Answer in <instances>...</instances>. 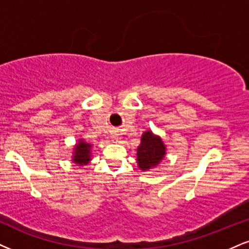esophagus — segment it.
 I'll return each mask as SVG.
<instances>
[{
    "instance_id": "obj_1",
    "label": "esophagus",
    "mask_w": 249,
    "mask_h": 249,
    "mask_svg": "<svg viewBox=\"0 0 249 249\" xmlns=\"http://www.w3.org/2000/svg\"><path fill=\"white\" fill-rule=\"evenodd\" d=\"M119 139L118 136H112V142H117Z\"/></svg>"
}]
</instances>
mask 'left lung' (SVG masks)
<instances>
[{
	"label": "left lung",
	"instance_id": "1",
	"mask_svg": "<svg viewBox=\"0 0 249 249\" xmlns=\"http://www.w3.org/2000/svg\"><path fill=\"white\" fill-rule=\"evenodd\" d=\"M166 155V145L162 139L152 132L146 131L142 136V142L137 149V163L142 172L153 169L163 160Z\"/></svg>",
	"mask_w": 249,
	"mask_h": 249
}]
</instances>
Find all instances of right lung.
<instances>
[{"label":"right lung","instance_id":"obj_1","mask_svg":"<svg viewBox=\"0 0 249 249\" xmlns=\"http://www.w3.org/2000/svg\"><path fill=\"white\" fill-rule=\"evenodd\" d=\"M71 160L80 166L88 164L89 161L91 160V143L86 142L83 139H79L75 147H74Z\"/></svg>","mask_w":249,"mask_h":249}]
</instances>
